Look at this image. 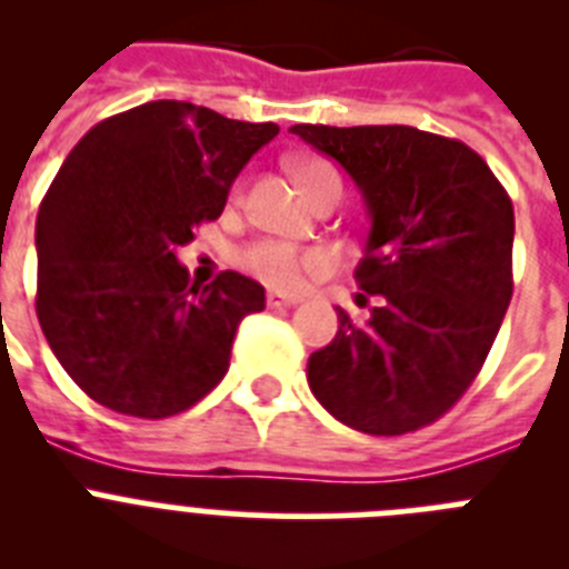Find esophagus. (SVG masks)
Segmentation results:
<instances>
[{
    "label": "esophagus",
    "instance_id": "obj_1",
    "mask_svg": "<svg viewBox=\"0 0 569 569\" xmlns=\"http://www.w3.org/2000/svg\"><path fill=\"white\" fill-rule=\"evenodd\" d=\"M290 305H299V296H284L279 290L268 293V308H290Z\"/></svg>",
    "mask_w": 569,
    "mask_h": 569
}]
</instances>
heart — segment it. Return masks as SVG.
I'll return each instance as SVG.
<instances>
[{"instance_id": "1", "label": "heart", "mask_w": 569, "mask_h": 569, "mask_svg": "<svg viewBox=\"0 0 569 569\" xmlns=\"http://www.w3.org/2000/svg\"><path fill=\"white\" fill-rule=\"evenodd\" d=\"M296 176H299L305 193L313 196L330 176H336V170L330 164L310 159V162L296 164ZM236 264L268 288L296 290L301 288V281L308 276L325 273L330 259L321 250L296 248L290 241L256 239L236 253Z\"/></svg>"}]
</instances>
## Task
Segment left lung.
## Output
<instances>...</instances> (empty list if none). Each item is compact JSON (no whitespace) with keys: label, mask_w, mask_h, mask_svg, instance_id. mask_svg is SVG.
<instances>
[{"label":"left lung","mask_w":569,"mask_h":569,"mask_svg":"<svg viewBox=\"0 0 569 569\" xmlns=\"http://www.w3.org/2000/svg\"><path fill=\"white\" fill-rule=\"evenodd\" d=\"M290 133L336 159L370 213L356 281L376 308L365 325L336 308L339 333L310 356V390L361 433L433 425L479 376L510 305V196L459 139L407 124Z\"/></svg>","instance_id":"left-lung-1"}]
</instances>
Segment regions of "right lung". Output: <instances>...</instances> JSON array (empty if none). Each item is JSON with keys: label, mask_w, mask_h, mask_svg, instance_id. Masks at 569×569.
<instances>
[{"label": "right lung", "mask_w": 569, "mask_h": 569, "mask_svg": "<svg viewBox=\"0 0 569 569\" xmlns=\"http://www.w3.org/2000/svg\"><path fill=\"white\" fill-rule=\"evenodd\" d=\"M279 133L190 102L139 104L93 124L37 216V316L84 393L168 419L213 390L264 288L224 270L196 284L176 250L219 219L250 156Z\"/></svg>", "instance_id": "add662e5"}]
</instances>
